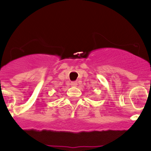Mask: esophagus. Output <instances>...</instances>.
<instances>
[{"label": "esophagus", "mask_w": 151, "mask_h": 151, "mask_svg": "<svg viewBox=\"0 0 151 151\" xmlns=\"http://www.w3.org/2000/svg\"><path fill=\"white\" fill-rule=\"evenodd\" d=\"M78 83L77 82V81H73V82L71 83V86H77Z\"/></svg>", "instance_id": "34e87169"}]
</instances>
